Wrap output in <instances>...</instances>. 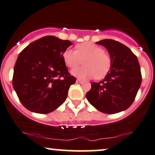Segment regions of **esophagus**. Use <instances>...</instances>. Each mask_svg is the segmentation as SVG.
Here are the masks:
<instances>
[{"label":"esophagus","instance_id":"34e87169","mask_svg":"<svg viewBox=\"0 0 155 155\" xmlns=\"http://www.w3.org/2000/svg\"><path fill=\"white\" fill-rule=\"evenodd\" d=\"M83 82V81H81V79H76V83H79V84H81V83H82Z\"/></svg>","mask_w":155,"mask_h":155}]
</instances>
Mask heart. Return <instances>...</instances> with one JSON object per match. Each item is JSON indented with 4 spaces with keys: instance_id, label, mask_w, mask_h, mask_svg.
<instances>
[{
    "instance_id": "heart-1",
    "label": "heart",
    "mask_w": 155,
    "mask_h": 155,
    "mask_svg": "<svg viewBox=\"0 0 155 155\" xmlns=\"http://www.w3.org/2000/svg\"><path fill=\"white\" fill-rule=\"evenodd\" d=\"M65 65L74 68L81 63L84 66L72 70L71 74L81 79L95 77L101 79L105 77L111 69V60L109 55L104 52L102 47L91 43L84 42L76 46V50L68 49L63 53Z\"/></svg>"
}]
</instances>
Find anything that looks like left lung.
<instances>
[{"mask_svg":"<svg viewBox=\"0 0 155 155\" xmlns=\"http://www.w3.org/2000/svg\"><path fill=\"white\" fill-rule=\"evenodd\" d=\"M96 43L108 49L111 66L104 80L91 83L87 99L103 113L124 111L133 103L141 84L138 58L128 47L117 41L104 39Z\"/></svg>","mask_w":155,"mask_h":155,"instance_id":"1","label":"left lung"}]
</instances>
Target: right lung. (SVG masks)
<instances>
[{
    "label": "right lung",
    "mask_w": 155,
    "mask_h": 155,
    "mask_svg": "<svg viewBox=\"0 0 155 155\" xmlns=\"http://www.w3.org/2000/svg\"><path fill=\"white\" fill-rule=\"evenodd\" d=\"M70 41L47 35L30 44L19 53L12 84L21 104L29 111L48 114L66 100L76 79L68 71L63 53Z\"/></svg>",
    "instance_id": "add662e5"
}]
</instances>
